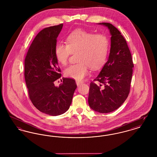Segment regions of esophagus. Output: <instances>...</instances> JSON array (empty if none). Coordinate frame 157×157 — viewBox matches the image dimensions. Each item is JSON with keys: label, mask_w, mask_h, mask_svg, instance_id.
<instances>
[{"label": "esophagus", "mask_w": 157, "mask_h": 157, "mask_svg": "<svg viewBox=\"0 0 157 157\" xmlns=\"http://www.w3.org/2000/svg\"><path fill=\"white\" fill-rule=\"evenodd\" d=\"M76 83L77 85H78V86H79V85H80L81 84H82L83 82H82V81H76Z\"/></svg>", "instance_id": "34e87169"}]
</instances>
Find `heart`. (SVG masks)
I'll return each mask as SVG.
<instances>
[{
	"label": "heart",
	"instance_id": "obj_1",
	"mask_svg": "<svg viewBox=\"0 0 157 157\" xmlns=\"http://www.w3.org/2000/svg\"><path fill=\"white\" fill-rule=\"evenodd\" d=\"M66 43L55 45L56 60L65 66L71 55L77 53L76 57L78 62L65 69L66 76L81 81L88 74L89 67L96 70L104 65L108 53L109 40L104 34L76 29L67 36Z\"/></svg>",
	"mask_w": 157,
	"mask_h": 157
}]
</instances>
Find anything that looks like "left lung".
Wrapping results in <instances>:
<instances>
[{"label":"left lung","instance_id":"8db88e82","mask_svg":"<svg viewBox=\"0 0 157 157\" xmlns=\"http://www.w3.org/2000/svg\"><path fill=\"white\" fill-rule=\"evenodd\" d=\"M105 25L111 34L108 60L101 72L90 83L88 103L94 111L109 113L120 108L131 88L134 63L127 41L110 23Z\"/></svg>","mask_w":157,"mask_h":157}]
</instances>
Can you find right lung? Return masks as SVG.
Wrapping results in <instances>:
<instances>
[{
    "instance_id": "right-lung-1",
    "label": "right lung",
    "mask_w": 157,
    "mask_h": 157,
    "mask_svg": "<svg viewBox=\"0 0 157 157\" xmlns=\"http://www.w3.org/2000/svg\"><path fill=\"white\" fill-rule=\"evenodd\" d=\"M62 26L61 23L39 32L25 59L24 75L29 99L39 111L52 116L68 110L77 86L75 79L70 78H62L58 87L54 85L61 77L55 47Z\"/></svg>"
}]
</instances>
